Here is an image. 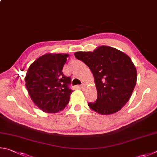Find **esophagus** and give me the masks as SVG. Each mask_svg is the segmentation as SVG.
Masks as SVG:
<instances>
[{
	"mask_svg": "<svg viewBox=\"0 0 157 157\" xmlns=\"http://www.w3.org/2000/svg\"><path fill=\"white\" fill-rule=\"evenodd\" d=\"M85 87H86V86H85V85H83V84H82V85H81V86H80V87H81V89L85 88Z\"/></svg>",
	"mask_w": 157,
	"mask_h": 157,
	"instance_id": "34e87169",
	"label": "esophagus"
}]
</instances>
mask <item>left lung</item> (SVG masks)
I'll return each mask as SVG.
<instances>
[{"mask_svg": "<svg viewBox=\"0 0 157 157\" xmlns=\"http://www.w3.org/2000/svg\"><path fill=\"white\" fill-rule=\"evenodd\" d=\"M74 56L92 71L97 98L88 105L98 114L119 111L130 99L136 86V70L127 54L111 47L100 46L94 52H77Z\"/></svg>", "mask_w": 157, "mask_h": 157, "instance_id": "1", "label": "left lung"}]
</instances>
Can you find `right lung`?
<instances>
[{
    "instance_id": "right-lung-1",
    "label": "right lung",
    "mask_w": 157,
    "mask_h": 157,
    "mask_svg": "<svg viewBox=\"0 0 157 157\" xmlns=\"http://www.w3.org/2000/svg\"><path fill=\"white\" fill-rule=\"evenodd\" d=\"M68 54H46L32 63L25 86L33 102L43 112L56 113L67 105L72 90L71 78L63 73Z\"/></svg>"
}]
</instances>
